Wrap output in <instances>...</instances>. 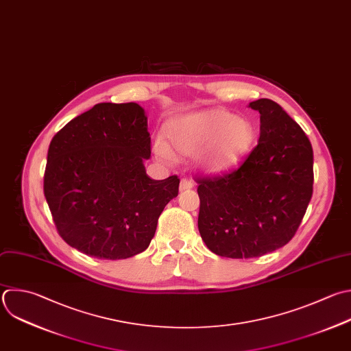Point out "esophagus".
Returning <instances> with one entry per match:
<instances>
[{
  "instance_id": "34e87169",
  "label": "esophagus",
  "mask_w": 351,
  "mask_h": 351,
  "mask_svg": "<svg viewBox=\"0 0 351 351\" xmlns=\"http://www.w3.org/2000/svg\"><path fill=\"white\" fill-rule=\"evenodd\" d=\"M193 186V182L188 178H182L180 182V191H185V189H191Z\"/></svg>"
}]
</instances>
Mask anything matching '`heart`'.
I'll list each match as a JSON object with an SVG mask.
<instances>
[{
    "mask_svg": "<svg viewBox=\"0 0 351 351\" xmlns=\"http://www.w3.org/2000/svg\"><path fill=\"white\" fill-rule=\"evenodd\" d=\"M167 138L184 155L207 147L200 156L202 166L211 171H223L237 165L251 149L255 128L248 119L214 108L171 119L167 123ZM154 151L165 162L173 159L171 149L162 140L155 143Z\"/></svg>",
    "mask_w": 351,
    "mask_h": 351,
    "instance_id": "obj_1",
    "label": "heart"
}]
</instances>
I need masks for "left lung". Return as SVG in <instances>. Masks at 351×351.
I'll return each mask as SVG.
<instances>
[{
    "label": "left lung",
    "mask_w": 351,
    "mask_h": 351,
    "mask_svg": "<svg viewBox=\"0 0 351 351\" xmlns=\"http://www.w3.org/2000/svg\"><path fill=\"white\" fill-rule=\"evenodd\" d=\"M261 114L256 147L222 176L197 177V226L210 251L255 258L285 245L313 195V148L300 126L273 100L250 103Z\"/></svg>",
    "instance_id": "obj_1"
}]
</instances>
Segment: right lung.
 <instances>
[{
  "mask_svg": "<svg viewBox=\"0 0 351 351\" xmlns=\"http://www.w3.org/2000/svg\"><path fill=\"white\" fill-rule=\"evenodd\" d=\"M145 111L136 103H100L55 134L44 193L62 239L99 259H125L148 248L180 178L152 180Z\"/></svg>",
  "mask_w": 351,
  "mask_h": 351,
  "instance_id": "add662e5",
  "label": "right lung"
}]
</instances>
